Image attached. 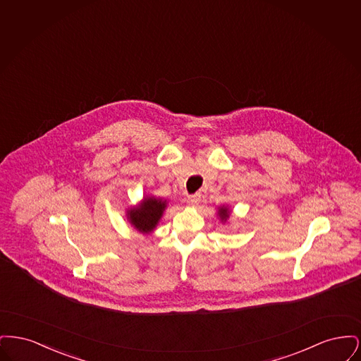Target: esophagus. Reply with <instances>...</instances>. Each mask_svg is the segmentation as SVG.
Returning a JSON list of instances; mask_svg holds the SVG:
<instances>
[{"label":"esophagus","instance_id":"34e87169","mask_svg":"<svg viewBox=\"0 0 361 361\" xmlns=\"http://www.w3.org/2000/svg\"><path fill=\"white\" fill-rule=\"evenodd\" d=\"M200 200H202V195L200 193H195V195L189 196L187 203H188V206L196 207L200 203Z\"/></svg>","mask_w":361,"mask_h":361}]
</instances>
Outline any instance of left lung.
Returning <instances> with one entry per match:
<instances>
[{
	"label": "left lung",
	"mask_w": 361,
	"mask_h": 361,
	"mask_svg": "<svg viewBox=\"0 0 361 361\" xmlns=\"http://www.w3.org/2000/svg\"><path fill=\"white\" fill-rule=\"evenodd\" d=\"M230 214H231V209L227 206L218 207V218L222 224H226L227 219L230 218Z\"/></svg>",
	"instance_id": "1"
}]
</instances>
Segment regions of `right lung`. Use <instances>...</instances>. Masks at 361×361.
<instances>
[{"label":"right lung","instance_id":"right-lung-1","mask_svg":"<svg viewBox=\"0 0 361 361\" xmlns=\"http://www.w3.org/2000/svg\"><path fill=\"white\" fill-rule=\"evenodd\" d=\"M168 202L155 196H143L137 206L126 209V216L130 224L142 234H152L159 224Z\"/></svg>","mask_w":361,"mask_h":361}]
</instances>
